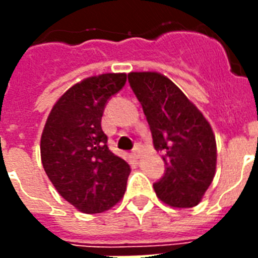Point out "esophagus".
I'll use <instances>...</instances> for the list:
<instances>
[{"mask_svg": "<svg viewBox=\"0 0 258 258\" xmlns=\"http://www.w3.org/2000/svg\"><path fill=\"white\" fill-rule=\"evenodd\" d=\"M141 151H142L141 146H139V145L135 146V147H134V149H133V157L135 158V159H138V158H141Z\"/></svg>", "mask_w": 258, "mask_h": 258, "instance_id": "esophagus-1", "label": "esophagus"}]
</instances>
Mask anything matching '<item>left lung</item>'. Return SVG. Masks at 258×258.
I'll return each instance as SVG.
<instances>
[{"instance_id":"left-lung-1","label":"left lung","mask_w":258,"mask_h":258,"mask_svg":"<svg viewBox=\"0 0 258 258\" xmlns=\"http://www.w3.org/2000/svg\"><path fill=\"white\" fill-rule=\"evenodd\" d=\"M130 87L149 121L165 172L154 183L158 198L172 208H192L212 183L217 146L213 130L186 95L157 72H131Z\"/></svg>"}]
</instances>
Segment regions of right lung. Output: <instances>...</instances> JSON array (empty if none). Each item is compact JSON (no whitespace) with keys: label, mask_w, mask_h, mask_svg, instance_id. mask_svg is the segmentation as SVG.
I'll list each match as a JSON object with an SVG mask.
<instances>
[{"label":"right lung","mask_w":258,"mask_h":258,"mask_svg":"<svg viewBox=\"0 0 258 258\" xmlns=\"http://www.w3.org/2000/svg\"><path fill=\"white\" fill-rule=\"evenodd\" d=\"M125 74H104L71 87L50 111L41 137V162L58 194L87 214L121 200L128 163L108 149L101 116Z\"/></svg>","instance_id":"obj_1"}]
</instances>
